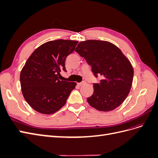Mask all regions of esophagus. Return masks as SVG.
Here are the masks:
<instances>
[{
    "mask_svg": "<svg viewBox=\"0 0 158 158\" xmlns=\"http://www.w3.org/2000/svg\"><path fill=\"white\" fill-rule=\"evenodd\" d=\"M85 83H86V82H85V81H82V82H80V83H78V85H79V86H81V85H84Z\"/></svg>",
    "mask_w": 158,
    "mask_h": 158,
    "instance_id": "34e87169",
    "label": "esophagus"
}]
</instances>
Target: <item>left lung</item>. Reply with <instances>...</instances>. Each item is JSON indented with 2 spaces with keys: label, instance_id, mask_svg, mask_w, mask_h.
<instances>
[{
  "label": "left lung",
  "instance_id": "1",
  "mask_svg": "<svg viewBox=\"0 0 158 158\" xmlns=\"http://www.w3.org/2000/svg\"><path fill=\"white\" fill-rule=\"evenodd\" d=\"M75 51L91 65L95 77L103 78L99 84H94L88 103L101 111H112L120 106L132 83L134 70L129 60L117 46L106 41H81Z\"/></svg>",
  "mask_w": 158,
  "mask_h": 158
}]
</instances>
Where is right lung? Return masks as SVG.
Wrapping results in <instances>:
<instances>
[{
  "mask_svg": "<svg viewBox=\"0 0 158 158\" xmlns=\"http://www.w3.org/2000/svg\"><path fill=\"white\" fill-rule=\"evenodd\" d=\"M78 41L57 40L44 44L27 60L20 73L22 92L36 111L52 114L63 107L76 85L59 80L66 72V56L74 51Z\"/></svg>",
  "mask_w": 158,
  "mask_h": 158,
  "instance_id": "right-lung-1",
  "label": "right lung"
}]
</instances>
